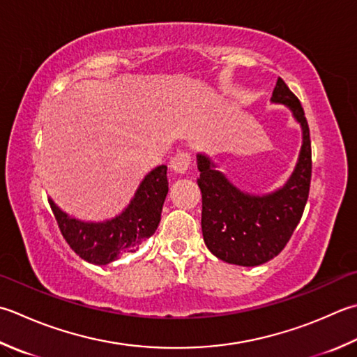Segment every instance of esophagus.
<instances>
[{
  "label": "esophagus",
  "mask_w": 357,
  "mask_h": 357,
  "mask_svg": "<svg viewBox=\"0 0 357 357\" xmlns=\"http://www.w3.org/2000/svg\"><path fill=\"white\" fill-rule=\"evenodd\" d=\"M190 164H192L190 153L183 151V153H178V155L172 159L170 167H172V170L174 173L183 174V173H185L188 170V167H190Z\"/></svg>",
  "instance_id": "obj_1"
}]
</instances>
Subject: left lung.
<instances>
[{"mask_svg": "<svg viewBox=\"0 0 357 357\" xmlns=\"http://www.w3.org/2000/svg\"><path fill=\"white\" fill-rule=\"evenodd\" d=\"M271 100L286 105L303 132L297 165L282 188L261 197L244 193L215 169L211 158L197 156L204 243L220 260L238 266H258L282 252L302 218L310 195L312 160L305 111L280 77Z\"/></svg>", "mask_w": 357, "mask_h": 357, "instance_id": "8db88e82", "label": "left lung"}]
</instances>
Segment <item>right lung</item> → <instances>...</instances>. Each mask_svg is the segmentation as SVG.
Listing matches in <instances>:
<instances>
[{
  "label": "right lung",
  "instance_id": "right-lung-1",
  "mask_svg": "<svg viewBox=\"0 0 357 357\" xmlns=\"http://www.w3.org/2000/svg\"><path fill=\"white\" fill-rule=\"evenodd\" d=\"M167 193V165H159L146 174L128 207L113 220L85 222L61 212L52 199L49 204L69 248L85 261L102 266L125 252H136L156 232Z\"/></svg>",
  "mask_w": 357,
  "mask_h": 357
}]
</instances>
